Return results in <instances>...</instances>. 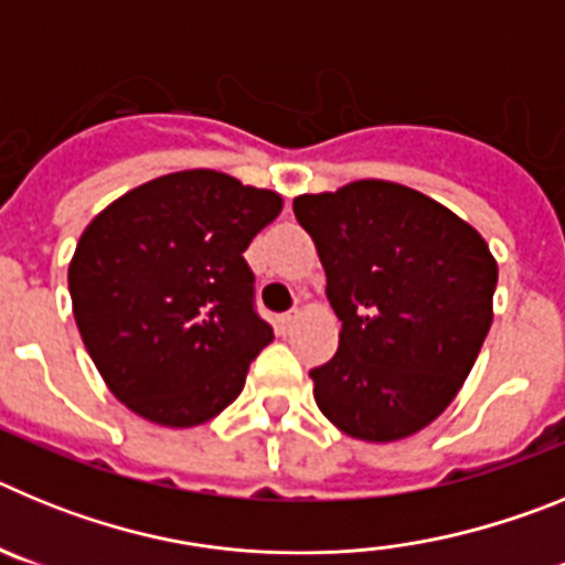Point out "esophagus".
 I'll return each mask as SVG.
<instances>
[{
    "instance_id": "obj_1",
    "label": "esophagus",
    "mask_w": 565,
    "mask_h": 565,
    "mask_svg": "<svg viewBox=\"0 0 565 565\" xmlns=\"http://www.w3.org/2000/svg\"><path fill=\"white\" fill-rule=\"evenodd\" d=\"M297 317H299V311L279 313V317H277V328H279V331H288V328H291L294 322H297Z\"/></svg>"
}]
</instances>
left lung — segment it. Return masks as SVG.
<instances>
[{
  "label": "left lung",
  "mask_w": 565,
  "mask_h": 565,
  "mask_svg": "<svg viewBox=\"0 0 565 565\" xmlns=\"http://www.w3.org/2000/svg\"><path fill=\"white\" fill-rule=\"evenodd\" d=\"M342 322L313 398L342 433L398 441L461 391L492 326L498 263L476 228L427 194L356 181L294 198Z\"/></svg>",
  "instance_id": "obj_1"
}]
</instances>
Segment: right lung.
<instances>
[{
    "label": "right lung",
    "mask_w": 565,
    "mask_h": 565,
    "mask_svg": "<svg viewBox=\"0 0 565 565\" xmlns=\"http://www.w3.org/2000/svg\"><path fill=\"white\" fill-rule=\"evenodd\" d=\"M282 209L268 189L186 169L109 203L70 259L73 317L109 391L163 427H194L239 396L274 339L243 252Z\"/></svg>",
    "instance_id": "right-lung-1"
}]
</instances>
